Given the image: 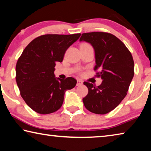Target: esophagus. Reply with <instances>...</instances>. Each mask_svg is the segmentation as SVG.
Returning a JSON list of instances; mask_svg holds the SVG:
<instances>
[{"label": "esophagus", "instance_id": "esophagus-1", "mask_svg": "<svg viewBox=\"0 0 151 151\" xmlns=\"http://www.w3.org/2000/svg\"><path fill=\"white\" fill-rule=\"evenodd\" d=\"M81 85H83V81L81 80H77V83H76V85L77 86H80Z\"/></svg>", "mask_w": 151, "mask_h": 151}]
</instances>
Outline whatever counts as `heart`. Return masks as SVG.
I'll return each mask as SVG.
<instances>
[{
	"label": "heart",
	"mask_w": 151,
	"mask_h": 151,
	"mask_svg": "<svg viewBox=\"0 0 151 151\" xmlns=\"http://www.w3.org/2000/svg\"><path fill=\"white\" fill-rule=\"evenodd\" d=\"M89 45V44H88V43H83L81 45Z\"/></svg>",
	"instance_id": "obj_1"
}]
</instances>
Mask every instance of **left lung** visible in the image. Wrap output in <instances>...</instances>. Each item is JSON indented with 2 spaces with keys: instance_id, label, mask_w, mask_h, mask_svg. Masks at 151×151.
<instances>
[{
  "instance_id": "1",
  "label": "left lung",
  "mask_w": 151,
  "mask_h": 151,
  "mask_svg": "<svg viewBox=\"0 0 151 151\" xmlns=\"http://www.w3.org/2000/svg\"><path fill=\"white\" fill-rule=\"evenodd\" d=\"M82 40L93 47L95 76L103 79L98 86L84 82L88 89L87 95L83 99L84 105L93 113L105 114L115 109L127 94L134 73L133 58L124 43L111 33H83L80 38Z\"/></svg>"
}]
</instances>
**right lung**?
Listing matches in <instances>:
<instances>
[{
    "label": "right lung",
    "mask_w": 151,
    "mask_h": 151,
    "mask_svg": "<svg viewBox=\"0 0 151 151\" xmlns=\"http://www.w3.org/2000/svg\"><path fill=\"white\" fill-rule=\"evenodd\" d=\"M73 35L47 34L28 45L16 65V81L20 94L33 111L41 114L52 113L63 103L66 90L76 84L73 77H55L56 63H61L66 50L80 37Z\"/></svg>",
    "instance_id": "right-lung-1"
}]
</instances>
